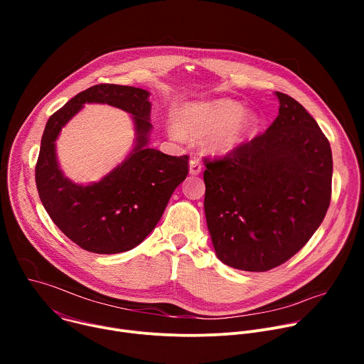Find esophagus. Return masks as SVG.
I'll list each match as a JSON object with an SVG mask.
<instances>
[{"mask_svg":"<svg viewBox=\"0 0 364 364\" xmlns=\"http://www.w3.org/2000/svg\"><path fill=\"white\" fill-rule=\"evenodd\" d=\"M188 170L191 176H198L201 173V163L197 159H191L188 164Z\"/></svg>","mask_w":364,"mask_h":364,"instance_id":"esophagus-1","label":"esophagus"}]
</instances>
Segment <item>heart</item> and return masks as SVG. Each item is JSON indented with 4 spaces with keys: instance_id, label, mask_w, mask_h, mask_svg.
Returning a JSON list of instances; mask_svg holds the SVG:
<instances>
[{
    "instance_id": "heart-1",
    "label": "heart",
    "mask_w": 364,
    "mask_h": 364,
    "mask_svg": "<svg viewBox=\"0 0 364 364\" xmlns=\"http://www.w3.org/2000/svg\"><path fill=\"white\" fill-rule=\"evenodd\" d=\"M259 117L246 111L242 103L232 99L186 103L176 112V121L167 127L176 141L187 136L203 138L207 154L226 157L242 149L257 132Z\"/></svg>"
}]
</instances>
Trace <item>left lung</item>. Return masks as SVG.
Returning <instances> with one entry per match:
<instances>
[{"label": "left lung", "mask_w": 364, "mask_h": 364, "mask_svg": "<svg viewBox=\"0 0 364 364\" xmlns=\"http://www.w3.org/2000/svg\"><path fill=\"white\" fill-rule=\"evenodd\" d=\"M275 95L279 114L265 134L204 164L207 229L218 257L240 271L287 262L320 228L331 200L328 139L301 103Z\"/></svg>", "instance_id": "obj_1"}]
</instances>
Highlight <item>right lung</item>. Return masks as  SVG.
Masks as SVG:
<instances>
[{
  "label": "right lung",
  "instance_id": "add662e5",
  "mask_svg": "<svg viewBox=\"0 0 364 364\" xmlns=\"http://www.w3.org/2000/svg\"><path fill=\"white\" fill-rule=\"evenodd\" d=\"M149 92L134 86L95 85L51 115L46 124L36 184L46 212L82 249L111 255L134 249L160 222L174 190L188 174V157H173L148 146ZM85 102H107L129 113L134 146L126 160L99 182L77 185L60 168L55 141Z\"/></svg>",
  "mask_w": 364,
  "mask_h": 364
}]
</instances>
